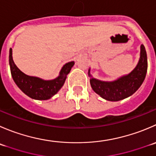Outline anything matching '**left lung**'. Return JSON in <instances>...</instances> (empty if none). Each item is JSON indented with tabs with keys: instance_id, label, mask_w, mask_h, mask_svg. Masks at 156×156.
Instances as JSON below:
<instances>
[{
	"instance_id": "left-lung-1",
	"label": "left lung",
	"mask_w": 156,
	"mask_h": 156,
	"mask_svg": "<svg viewBox=\"0 0 156 156\" xmlns=\"http://www.w3.org/2000/svg\"><path fill=\"white\" fill-rule=\"evenodd\" d=\"M147 55L145 46H140V57L135 69L128 75L112 81H104L94 78L88 70L90 83L94 91L104 99L119 101L133 94L144 81L147 72Z\"/></svg>"
}]
</instances>
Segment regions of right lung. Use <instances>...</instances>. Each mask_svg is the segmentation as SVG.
Instances as JSON below:
<instances>
[{"instance_id":"obj_1","label":"right lung","mask_w":156,"mask_h":156,"mask_svg":"<svg viewBox=\"0 0 156 156\" xmlns=\"http://www.w3.org/2000/svg\"><path fill=\"white\" fill-rule=\"evenodd\" d=\"M9 64L12 78L17 87L32 99L45 101L50 99L62 88L68 74L75 65V62L66 63L59 72L58 76L52 80H44L38 77L30 76L21 72L13 62L11 48L10 49Z\"/></svg>"}]
</instances>
